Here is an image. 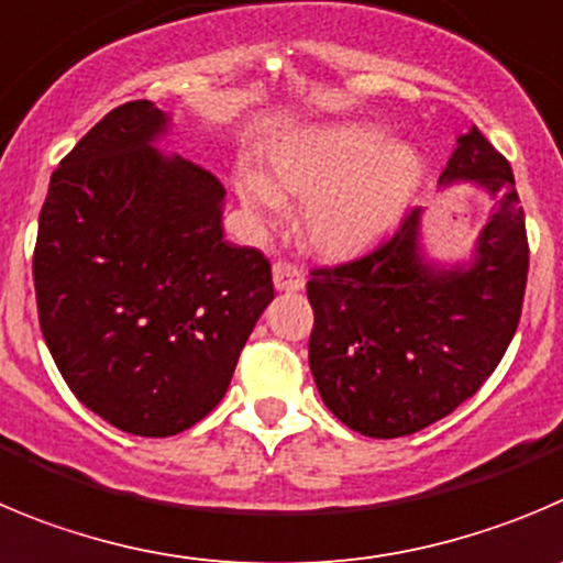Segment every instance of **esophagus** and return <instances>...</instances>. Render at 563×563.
Returning a JSON list of instances; mask_svg holds the SVG:
<instances>
[{
    "label": "esophagus",
    "mask_w": 563,
    "mask_h": 563,
    "mask_svg": "<svg viewBox=\"0 0 563 563\" xmlns=\"http://www.w3.org/2000/svg\"><path fill=\"white\" fill-rule=\"evenodd\" d=\"M272 280H275L277 291H299V288L306 286V275L297 266L286 264V261H277L272 266Z\"/></svg>",
    "instance_id": "1"
}]
</instances>
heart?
Returning <instances> with one entry per match:
<instances>
[{
    "instance_id": "b5f03b06",
    "label": "heart",
    "mask_w": 563,
    "mask_h": 563,
    "mask_svg": "<svg viewBox=\"0 0 563 563\" xmlns=\"http://www.w3.org/2000/svg\"><path fill=\"white\" fill-rule=\"evenodd\" d=\"M422 163L413 146L388 141L375 124H317L275 141L266 175L241 169L235 191L257 219L302 202L308 244L330 257L353 255L380 239L417 191Z\"/></svg>"
}]
</instances>
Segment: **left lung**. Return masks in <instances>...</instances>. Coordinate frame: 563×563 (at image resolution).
<instances>
[{
	"label": "left lung",
	"mask_w": 563,
	"mask_h": 563,
	"mask_svg": "<svg viewBox=\"0 0 563 563\" xmlns=\"http://www.w3.org/2000/svg\"><path fill=\"white\" fill-rule=\"evenodd\" d=\"M497 199L470 261L439 264L422 244V208L369 255L311 272L308 364L324 406L372 439L439 422L506 355L528 283V235L514 172L477 128L459 135L439 188Z\"/></svg>",
	"instance_id": "left-lung-1"
}]
</instances>
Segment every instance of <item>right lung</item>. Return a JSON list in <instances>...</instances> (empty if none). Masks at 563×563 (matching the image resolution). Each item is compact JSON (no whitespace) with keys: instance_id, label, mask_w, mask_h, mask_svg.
Returning a JSON list of instances; mask_svg holds the SVG:
<instances>
[{"instance_id":"1","label":"right lung","mask_w":563,"mask_h":563,"mask_svg":"<svg viewBox=\"0 0 563 563\" xmlns=\"http://www.w3.org/2000/svg\"><path fill=\"white\" fill-rule=\"evenodd\" d=\"M169 113L119 104L60 161L33 255L41 333L77 400L113 428L175 435L224 397L272 266L224 241V186L157 141Z\"/></svg>"}]
</instances>
